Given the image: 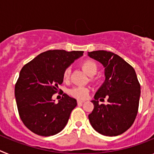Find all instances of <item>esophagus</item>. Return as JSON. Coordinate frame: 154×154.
I'll list each match as a JSON object with an SVG mask.
<instances>
[{
	"label": "esophagus",
	"mask_w": 154,
	"mask_h": 154,
	"mask_svg": "<svg viewBox=\"0 0 154 154\" xmlns=\"http://www.w3.org/2000/svg\"><path fill=\"white\" fill-rule=\"evenodd\" d=\"M77 102H78V104L79 105H82V103H84V101H82V100H78V101H77Z\"/></svg>",
	"instance_id": "esophagus-1"
}]
</instances>
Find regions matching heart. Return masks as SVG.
<instances>
[{"instance_id":"b5f03b06","label":"heart","mask_w":154,"mask_h":154,"mask_svg":"<svg viewBox=\"0 0 154 154\" xmlns=\"http://www.w3.org/2000/svg\"><path fill=\"white\" fill-rule=\"evenodd\" d=\"M81 66L84 70V72L89 76L94 75L97 72V65L95 63V62L90 60V59H87V60H85L84 62H82ZM69 75H70V69H67L65 71V72L63 74L64 79H69ZM88 92H89V89L85 88V87L82 86L74 87L69 91V93L72 96L75 98H78V99H85L87 95H88Z\"/></svg>"}]
</instances>
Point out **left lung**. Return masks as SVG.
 <instances>
[{
	"label": "left lung",
	"instance_id": "8db88e82",
	"mask_svg": "<svg viewBox=\"0 0 154 154\" xmlns=\"http://www.w3.org/2000/svg\"><path fill=\"white\" fill-rule=\"evenodd\" d=\"M88 55L103 65L106 77L92 100L94 109L89 115V122L102 135H120L133 125L138 112L140 85L135 70L111 51H93L88 52ZM106 96L108 104L99 105L98 99Z\"/></svg>",
	"mask_w": 154,
	"mask_h": 154
}]
</instances>
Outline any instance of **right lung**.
<instances>
[{
	"mask_svg": "<svg viewBox=\"0 0 154 154\" xmlns=\"http://www.w3.org/2000/svg\"><path fill=\"white\" fill-rule=\"evenodd\" d=\"M83 52L49 50L39 54L21 69L14 96L21 119L31 132L49 137L66 126L77 101L64 93L55 103L52 96L63 82L66 69Z\"/></svg>",
	"mask_w": 154,
	"mask_h": 154,
	"instance_id": "add662e5",
	"label": "right lung"
}]
</instances>
